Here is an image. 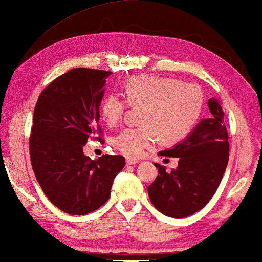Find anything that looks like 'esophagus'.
<instances>
[{
    "label": "esophagus",
    "mask_w": 262,
    "mask_h": 262,
    "mask_svg": "<svg viewBox=\"0 0 262 262\" xmlns=\"http://www.w3.org/2000/svg\"><path fill=\"white\" fill-rule=\"evenodd\" d=\"M139 162V160H137V159H126V165H136V164H138Z\"/></svg>",
    "instance_id": "34e87169"
}]
</instances>
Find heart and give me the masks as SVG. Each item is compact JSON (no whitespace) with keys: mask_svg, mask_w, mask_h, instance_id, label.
<instances>
[{"mask_svg":"<svg viewBox=\"0 0 262 262\" xmlns=\"http://www.w3.org/2000/svg\"><path fill=\"white\" fill-rule=\"evenodd\" d=\"M124 97L109 93L103 97L100 111L110 126L121 121L127 105H143L138 127H126L114 138V146L126 157L137 158L157 143L159 137L175 141L186 137L199 121L203 108V93L195 83L152 74L127 79Z\"/></svg>","mask_w":262,"mask_h":262,"instance_id":"obj_1","label":"heart"}]
</instances>
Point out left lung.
Here are the masks:
<instances>
[{
  "mask_svg": "<svg viewBox=\"0 0 262 262\" xmlns=\"http://www.w3.org/2000/svg\"><path fill=\"white\" fill-rule=\"evenodd\" d=\"M209 118L202 119L181 143L159 154L179 158L177 169L166 171L154 164L158 177L148 186L152 204L161 213L188 217L205 207L215 195L229 161V135L224 111L215 98L208 101Z\"/></svg>",
  "mask_w": 262,
  "mask_h": 262,
  "instance_id": "1",
  "label": "left lung"
}]
</instances>
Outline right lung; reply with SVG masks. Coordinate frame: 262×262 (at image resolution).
I'll return each mask as SVG.
<instances>
[{"instance_id":"obj_1","label":"right lung","mask_w":262,"mask_h":262,"mask_svg":"<svg viewBox=\"0 0 262 262\" xmlns=\"http://www.w3.org/2000/svg\"><path fill=\"white\" fill-rule=\"evenodd\" d=\"M110 74L73 68L47 85L34 106L29 138L32 169L47 199L70 215L102 207L125 166L122 156L103 154L92 160L83 154L87 140L102 139L100 104Z\"/></svg>"}]
</instances>
